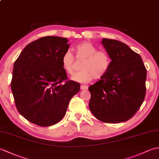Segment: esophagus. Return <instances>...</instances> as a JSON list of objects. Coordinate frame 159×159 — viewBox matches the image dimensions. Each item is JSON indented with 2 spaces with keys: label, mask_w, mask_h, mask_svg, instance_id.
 <instances>
[{
  "label": "esophagus",
  "mask_w": 159,
  "mask_h": 159,
  "mask_svg": "<svg viewBox=\"0 0 159 159\" xmlns=\"http://www.w3.org/2000/svg\"><path fill=\"white\" fill-rule=\"evenodd\" d=\"M87 88H88V86L85 85H80V89L85 90V89H87Z\"/></svg>",
  "instance_id": "esophagus-1"
}]
</instances>
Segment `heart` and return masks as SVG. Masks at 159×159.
<instances>
[{
	"mask_svg": "<svg viewBox=\"0 0 159 159\" xmlns=\"http://www.w3.org/2000/svg\"><path fill=\"white\" fill-rule=\"evenodd\" d=\"M76 59H83L80 68L81 70L72 77L76 82L87 83L94 78L100 79L109 71L111 59L108 53L103 50H97L92 43L83 42L74 47ZM61 64L67 74L72 75L75 70V59L72 54L66 51L61 57Z\"/></svg>",
	"mask_w": 159,
	"mask_h": 159,
	"instance_id": "heart-1",
	"label": "heart"
}]
</instances>
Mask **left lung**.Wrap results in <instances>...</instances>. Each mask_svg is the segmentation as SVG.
Returning a JSON list of instances; mask_svg holds the SVG:
<instances>
[{
    "instance_id": "1",
    "label": "left lung",
    "mask_w": 159,
    "mask_h": 159,
    "mask_svg": "<svg viewBox=\"0 0 159 159\" xmlns=\"http://www.w3.org/2000/svg\"><path fill=\"white\" fill-rule=\"evenodd\" d=\"M111 59L105 76L89 87V107L98 120L120 123L133 117L146 96L147 70L141 56L124 43L103 38Z\"/></svg>"
}]
</instances>
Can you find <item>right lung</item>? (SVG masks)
I'll list each match as a JSON object with an SVG mask.
<instances>
[{
    "label": "right lung",
    "mask_w": 159,
    "mask_h": 159,
    "mask_svg": "<svg viewBox=\"0 0 159 159\" xmlns=\"http://www.w3.org/2000/svg\"><path fill=\"white\" fill-rule=\"evenodd\" d=\"M67 42L61 37H43L29 43L13 65L11 88L17 109L39 126L58 123L80 91V84L67 80L62 67Z\"/></svg>",
    "instance_id": "obj_1"
}]
</instances>
